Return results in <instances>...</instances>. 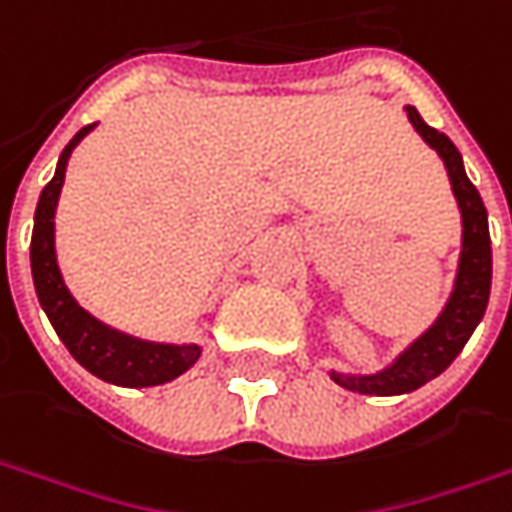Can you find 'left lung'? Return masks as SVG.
Masks as SVG:
<instances>
[{"label":"left lung","mask_w":512,"mask_h":512,"mask_svg":"<svg viewBox=\"0 0 512 512\" xmlns=\"http://www.w3.org/2000/svg\"><path fill=\"white\" fill-rule=\"evenodd\" d=\"M407 116H410L413 128L424 136V142L439 150V156L447 165L453 193L462 207V262H459L453 296L439 316V322L430 327L410 350H404L399 362L376 376L333 373V382L342 384L344 390L367 393V396H399V393H410L430 379H436L462 353V347L473 336L476 325L482 322L484 307L490 299L493 253H490V230H487V210H484L482 196L467 179L462 153L456 150V145L444 133L430 128L416 108H407Z\"/></svg>","instance_id":"1"}]
</instances>
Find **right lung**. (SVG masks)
<instances>
[{
	"label": "right lung",
	"instance_id": "obj_1",
	"mask_svg": "<svg viewBox=\"0 0 512 512\" xmlns=\"http://www.w3.org/2000/svg\"><path fill=\"white\" fill-rule=\"evenodd\" d=\"M82 128L65 153L59 156L56 176L50 179L33 216V239H30V270H33V285L39 305L45 307L50 325L56 330V336L65 342L70 356L90 370L93 376L105 379L110 384H122V387H153V384H165L176 376H182L190 364L199 359V347L187 344V347H173V344H150L130 339L125 333H116L102 322H96L88 316L82 307L73 302L68 287L62 282V273L56 267V250H53V210L59 202V190L65 182V168H68L70 150L79 145V139L88 133Z\"/></svg>",
	"mask_w": 512,
	"mask_h": 512
}]
</instances>
